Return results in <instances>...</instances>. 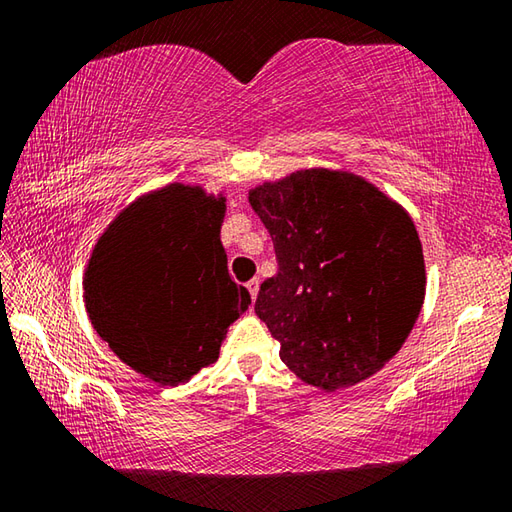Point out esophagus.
I'll list each match as a JSON object with an SVG mask.
<instances>
[{"instance_id":"obj_1","label":"esophagus","mask_w":512,"mask_h":512,"mask_svg":"<svg viewBox=\"0 0 512 512\" xmlns=\"http://www.w3.org/2000/svg\"><path fill=\"white\" fill-rule=\"evenodd\" d=\"M246 287H248V293H250V298H257V293H259V280H257V277H253V280H250L248 284H246Z\"/></svg>"}]
</instances>
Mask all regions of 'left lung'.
Returning a JSON list of instances; mask_svg holds the SVG:
<instances>
[{
    "label": "left lung",
    "instance_id": "obj_1",
    "mask_svg": "<svg viewBox=\"0 0 512 512\" xmlns=\"http://www.w3.org/2000/svg\"><path fill=\"white\" fill-rule=\"evenodd\" d=\"M248 203L277 255L255 314L284 366L327 393L379 372L409 339L427 291L411 214L368 178L327 167L264 180Z\"/></svg>",
    "mask_w": 512,
    "mask_h": 512
}]
</instances>
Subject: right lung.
Masks as SVG:
<instances>
[{
  "mask_svg": "<svg viewBox=\"0 0 512 512\" xmlns=\"http://www.w3.org/2000/svg\"><path fill=\"white\" fill-rule=\"evenodd\" d=\"M225 192L169 183L119 210L83 273L92 327L117 357L160 386L219 359L225 329L250 293L228 275Z\"/></svg>",
  "mask_w": 512,
  "mask_h": 512,
  "instance_id": "add662e5",
  "label": "right lung"
}]
</instances>
